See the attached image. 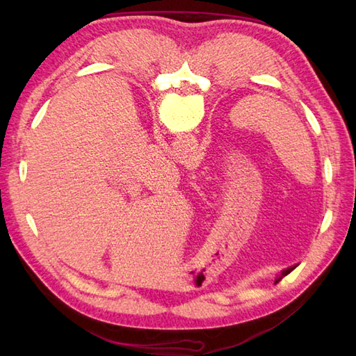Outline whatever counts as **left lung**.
Returning <instances> with one entry per match:
<instances>
[{
  "label": "left lung",
  "mask_w": 356,
  "mask_h": 356,
  "mask_svg": "<svg viewBox=\"0 0 356 356\" xmlns=\"http://www.w3.org/2000/svg\"><path fill=\"white\" fill-rule=\"evenodd\" d=\"M295 268H297V266H289V268H287V269H284V270H282V274H280L277 278H275V283H278L280 282V280H282L283 277H286L287 274H291V272L295 269Z\"/></svg>",
  "instance_id": "obj_1"
}]
</instances>
